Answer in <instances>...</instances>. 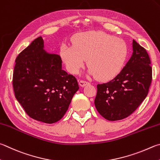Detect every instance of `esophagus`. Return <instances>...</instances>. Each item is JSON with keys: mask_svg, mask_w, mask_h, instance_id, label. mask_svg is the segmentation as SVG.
<instances>
[{"mask_svg": "<svg viewBox=\"0 0 160 160\" xmlns=\"http://www.w3.org/2000/svg\"><path fill=\"white\" fill-rule=\"evenodd\" d=\"M88 84H89V83L88 82H87V81H85V80L79 81V85L80 87H85V85H88Z\"/></svg>", "mask_w": 160, "mask_h": 160, "instance_id": "1", "label": "esophagus"}]
</instances>
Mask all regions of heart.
Listing matches in <instances>:
<instances>
[{"label": "heart", "instance_id": "1", "mask_svg": "<svg viewBox=\"0 0 160 160\" xmlns=\"http://www.w3.org/2000/svg\"><path fill=\"white\" fill-rule=\"evenodd\" d=\"M60 56L72 74L78 73L88 59L89 73L106 81L122 71L127 57V47L124 40L104 32H86L77 35L72 45L63 44Z\"/></svg>", "mask_w": 160, "mask_h": 160}]
</instances>
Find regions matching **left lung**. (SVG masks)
Wrapping results in <instances>:
<instances>
[{"mask_svg":"<svg viewBox=\"0 0 160 160\" xmlns=\"http://www.w3.org/2000/svg\"><path fill=\"white\" fill-rule=\"evenodd\" d=\"M133 53L114 79L97 85L94 104L101 116L110 121L129 116L147 97L152 81L149 55L133 40Z\"/></svg>","mask_w":160,"mask_h":160,"instance_id":"left-lung-1","label":"left lung"}]
</instances>
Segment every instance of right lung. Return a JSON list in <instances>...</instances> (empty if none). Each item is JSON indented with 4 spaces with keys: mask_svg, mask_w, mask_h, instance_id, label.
<instances>
[{
    "mask_svg": "<svg viewBox=\"0 0 160 160\" xmlns=\"http://www.w3.org/2000/svg\"><path fill=\"white\" fill-rule=\"evenodd\" d=\"M15 63L14 94L27 115L47 124L61 120L79 86L76 78L62 69L59 55L46 52L40 36L17 56Z\"/></svg>",
    "mask_w": 160,
    "mask_h": 160,
    "instance_id": "obj_1",
    "label": "right lung"
}]
</instances>
